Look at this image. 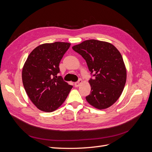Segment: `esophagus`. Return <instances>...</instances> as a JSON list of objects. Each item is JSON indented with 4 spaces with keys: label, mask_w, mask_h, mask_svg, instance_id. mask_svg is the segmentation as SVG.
<instances>
[{
    "label": "esophagus",
    "mask_w": 152,
    "mask_h": 152,
    "mask_svg": "<svg viewBox=\"0 0 152 152\" xmlns=\"http://www.w3.org/2000/svg\"><path fill=\"white\" fill-rule=\"evenodd\" d=\"M82 80L80 79L77 82H75V84H74L75 87H79V86L82 84Z\"/></svg>",
    "instance_id": "esophagus-1"
}]
</instances>
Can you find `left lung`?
<instances>
[{"label": "left lung", "mask_w": 152, "mask_h": 152, "mask_svg": "<svg viewBox=\"0 0 152 152\" xmlns=\"http://www.w3.org/2000/svg\"><path fill=\"white\" fill-rule=\"evenodd\" d=\"M72 49L80 54L94 79L89 80L91 93L87 102L99 110L117 102L125 86L127 73L121 54L113 45L94 39L87 40Z\"/></svg>", "instance_id": "8db88e82"}]
</instances>
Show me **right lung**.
Returning <instances> with one entry per match:
<instances>
[{
	"label": "right lung",
	"instance_id": "add662e5",
	"mask_svg": "<svg viewBox=\"0 0 152 152\" xmlns=\"http://www.w3.org/2000/svg\"><path fill=\"white\" fill-rule=\"evenodd\" d=\"M70 46V43L61 42L41 44L32 50L24 64L23 84L31 102L41 111L58 109L73 87L57 76L59 64Z\"/></svg>",
	"mask_w": 152,
	"mask_h": 152
}]
</instances>
